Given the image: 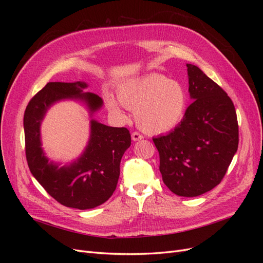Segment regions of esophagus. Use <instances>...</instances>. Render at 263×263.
Masks as SVG:
<instances>
[{"label":"esophagus","mask_w":263,"mask_h":263,"mask_svg":"<svg viewBox=\"0 0 263 263\" xmlns=\"http://www.w3.org/2000/svg\"><path fill=\"white\" fill-rule=\"evenodd\" d=\"M142 138H144V136H142V135H140V134L137 133V132H134V133L132 134V139H133L134 141L141 140Z\"/></svg>","instance_id":"esophagus-1"}]
</instances>
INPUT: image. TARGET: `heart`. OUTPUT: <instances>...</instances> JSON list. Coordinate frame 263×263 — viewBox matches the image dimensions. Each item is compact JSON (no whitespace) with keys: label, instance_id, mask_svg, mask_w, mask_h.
<instances>
[{"label":"heart","instance_id":"b5f03b06","mask_svg":"<svg viewBox=\"0 0 263 263\" xmlns=\"http://www.w3.org/2000/svg\"><path fill=\"white\" fill-rule=\"evenodd\" d=\"M117 98L118 100L110 94L105 95L109 112L126 118L123 106L135 109L139 128L153 135L176 128L184 117L187 106L184 86L161 74L129 79L119 85Z\"/></svg>","mask_w":263,"mask_h":263}]
</instances>
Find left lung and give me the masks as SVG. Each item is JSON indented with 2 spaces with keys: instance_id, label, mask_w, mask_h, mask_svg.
<instances>
[{
  "instance_id": "1",
  "label": "left lung",
  "mask_w": 263,
  "mask_h": 263,
  "mask_svg": "<svg viewBox=\"0 0 263 263\" xmlns=\"http://www.w3.org/2000/svg\"><path fill=\"white\" fill-rule=\"evenodd\" d=\"M192 103L169 134L153 138L164 184L179 196L194 197L218 185L238 149L233 101L203 71L187 63Z\"/></svg>"
}]
</instances>
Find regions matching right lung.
Here are the masks:
<instances>
[{
	"instance_id": "right-lung-1",
	"label": "right lung",
	"mask_w": 263,
	"mask_h": 263,
	"mask_svg": "<svg viewBox=\"0 0 263 263\" xmlns=\"http://www.w3.org/2000/svg\"><path fill=\"white\" fill-rule=\"evenodd\" d=\"M85 82H49L31 99L24 114L26 159L31 174L60 204L89 210L112 196L119 178V164L132 138L125 127H109L91 119V134L83 154L70 164L59 166L45 156L41 124L47 110L61 100L84 102L91 115L103 105L99 95L83 92Z\"/></svg>"
}]
</instances>
